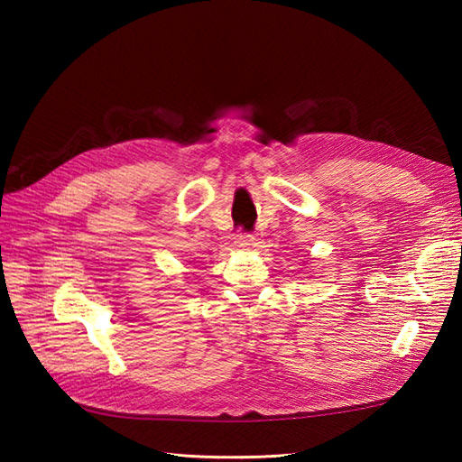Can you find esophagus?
Wrapping results in <instances>:
<instances>
[{
    "label": "esophagus",
    "instance_id": "esophagus-1",
    "mask_svg": "<svg viewBox=\"0 0 462 462\" xmlns=\"http://www.w3.org/2000/svg\"><path fill=\"white\" fill-rule=\"evenodd\" d=\"M234 244H236L238 248H250L254 246V236L250 232H236V236H234Z\"/></svg>",
    "mask_w": 462,
    "mask_h": 462
}]
</instances>
